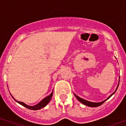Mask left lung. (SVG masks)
Masks as SVG:
<instances>
[{
    "instance_id": "obj_1",
    "label": "left lung",
    "mask_w": 126,
    "mask_h": 126,
    "mask_svg": "<svg viewBox=\"0 0 126 126\" xmlns=\"http://www.w3.org/2000/svg\"><path fill=\"white\" fill-rule=\"evenodd\" d=\"M119 79H120V77H119ZM119 84V80L118 85H117V87H116V89L115 90V91H114V92H113L112 94H110V95H109V96L107 98V99H106V100H104V101H102V102H90V101H86V100H85V99H82V98L79 97V96H77V95H76V94H74V95H75V96H76V97L77 98V99H78V101H79V102H81L82 104H83L86 105V106H89V107H92V108H95V107H98V106H101V105H102V104H103L104 102H105V101H107V100H108V99H109V98H110V97H111L112 95L113 94H114V93H115V92H116V91H117V88H118Z\"/></svg>"
}]
</instances>
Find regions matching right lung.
I'll use <instances>...</instances> for the list:
<instances>
[{
    "label": "right lung",
    "mask_w": 126,
    "mask_h": 126,
    "mask_svg": "<svg viewBox=\"0 0 126 126\" xmlns=\"http://www.w3.org/2000/svg\"><path fill=\"white\" fill-rule=\"evenodd\" d=\"M52 95H53V91H52V92H51V94H50V95H48V96H47V97H45L44 99H42V101H40V102H39V103L35 105V106H28V105L25 104L24 103V102L16 101V99H15L13 97V96H12V95H12V97L14 98V99L16 102H18V104H20V105L23 106L24 107H25V108H27V109H31V110H39V109H42V108H44L45 106H47V104H48V103L49 102V101H50V99H51L52 97Z\"/></svg>",
    "instance_id": "1"
}]
</instances>
